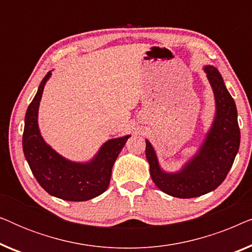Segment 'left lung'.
<instances>
[{"instance_id": "8db88e82", "label": "left lung", "mask_w": 252, "mask_h": 252, "mask_svg": "<svg viewBox=\"0 0 252 252\" xmlns=\"http://www.w3.org/2000/svg\"><path fill=\"white\" fill-rule=\"evenodd\" d=\"M203 70L215 95L216 113L201 147L177 172L161 168L153 144L146 140V157L154 184L178 198L198 197L215 190L225 180L240 148L241 134L235 102L221 74L212 65Z\"/></svg>"}]
</instances>
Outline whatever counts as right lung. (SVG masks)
I'll list each match as a JSON object with an SVG mask.
<instances>
[{
  "mask_svg": "<svg viewBox=\"0 0 252 252\" xmlns=\"http://www.w3.org/2000/svg\"><path fill=\"white\" fill-rule=\"evenodd\" d=\"M48 72L37 88L25 116L23 150L31 171L48 194L71 202L88 201L109 187L113 164L130 135L108 140L91 160L73 161L54 150L41 135L37 116Z\"/></svg>",
  "mask_w": 252,
  "mask_h": 252,
  "instance_id": "right-lung-1",
  "label": "right lung"
}]
</instances>
